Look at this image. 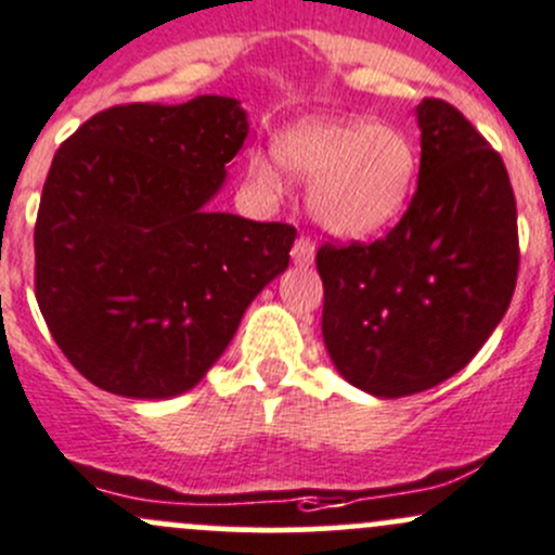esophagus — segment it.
I'll return each mask as SVG.
<instances>
[{
    "instance_id": "1",
    "label": "esophagus",
    "mask_w": 555,
    "mask_h": 555,
    "mask_svg": "<svg viewBox=\"0 0 555 555\" xmlns=\"http://www.w3.org/2000/svg\"><path fill=\"white\" fill-rule=\"evenodd\" d=\"M313 258H317V244H313L311 236L300 233L293 244V260L297 266H311Z\"/></svg>"
}]
</instances>
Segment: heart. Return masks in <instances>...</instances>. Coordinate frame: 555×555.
Segmentation results:
<instances>
[{
    "label": "heart",
    "instance_id": "heart-1",
    "mask_svg": "<svg viewBox=\"0 0 555 555\" xmlns=\"http://www.w3.org/2000/svg\"><path fill=\"white\" fill-rule=\"evenodd\" d=\"M273 151L284 170L313 180V215L340 236H366L393 223L415 189V145L388 125L306 121L282 132ZM253 175L268 189L282 185L268 156H255Z\"/></svg>",
    "mask_w": 555,
    "mask_h": 555
}]
</instances>
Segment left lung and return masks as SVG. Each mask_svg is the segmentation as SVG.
Returning <instances> with one entry per match:
<instances>
[{
    "label": "left lung",
    "instance_id": "8db88e82",
    "mask_svg": "<svg viewBox=\"0 0 555 555\" xmlns=\"http://www.w3.org/2000/svg\"><path fill=\"white\" fill-rule=\"evenodd\" d=\"M410 207L375 242H324L322 335L337 372L383 399L444 383L487 343L518 276L516 196L503 156L452 103L417 106Z\"/></svg>",
    "mask_w": 555,
    "mask_h": 555
}]
</instances>
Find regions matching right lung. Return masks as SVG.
Listing matches in <instances>:
<instances>
[{
    "instance_id": "1",
    "label": "right lung",
    "mask_w": 555,
    "mask_h": 555,
    "mask_svg": "<svg viewBox=\"0 0 555 555\" xmlns=\"http://www.w3.org/2000/svg\"><path fill=\"white\" fill-rule=\"evenodd\" d=\"M247 138L238 101L111 106L63 140L34 225V293L63 356L98 388L170 399L220 359L289 266V223L212 212Z\"/></svg>"
}]
</instances>
